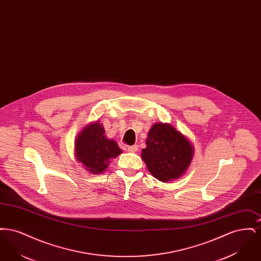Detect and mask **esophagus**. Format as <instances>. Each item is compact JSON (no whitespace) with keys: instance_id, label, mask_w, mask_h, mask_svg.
<instances>
[{"instance_id":"1","label":"esophagus","mask_w":261,"mask_h":261,"mask_svg":"<svg viewBox=\"0 0 261 261\" xmlns=\"http://www.w3.org/2000/svg\"><path fill=\"white\" fill-rule=\"evenodd\" d=\"M128 149V151H130V152H135L138 150V146L137 145H134V146H130V147H128L127 148Z\"/></svg>"}]
</instances>
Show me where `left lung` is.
I'll use <instances>...</instances> for the list:
<instances>
[{
	"label": "left lung",
	"instance_id": "obj_1",
	"mask_svg": "<svg viewBox=\"0 0 261 261\" xmlns=\"http://www.w3.org/2000/svg\"><path fill=\"white\" fill-rule=\"evenodd\" d=\"M146 144L147 148L142 149V159L154 178L168 182L185 173L193 158V147L171 125H153Z\"/></svg>",
	"mask_w": 261,
	"mask_h": 261
}]
</instances>
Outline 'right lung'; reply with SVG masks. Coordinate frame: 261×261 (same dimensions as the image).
<instances>
[{
    "instance_id": "1",
    "label": "right lung",
    "mask_w": 261,
    "mask_h": 261,
    "mask_svg": "<svg viewBox=\"0 0 261 261\" xmlns=\"http://www.w3.org/2000/svg\"><path fill=\"white\" fill-rule=\"evenodd\" d=\"M76 158L91 173H101L110 161L122 152L113 140L105 136L102 125L95 122L88 125L75 142Z\"/></svg>"
}]
</instances>
